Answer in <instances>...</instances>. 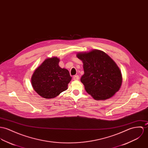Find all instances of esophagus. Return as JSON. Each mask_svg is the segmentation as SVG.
Here are the masks:
<instances>
[{"instance_id": "1", "label": "esophagus", "mask_w": 148, "mask_h": 148, "mask_svg": "<svg viewBox=\"0 0 148 148\" xmlns=\"http://www.w3.org/2000/svg\"><path fill=\"white\" fill-rule=\"evenodd\" d=\"M73 80H79V76L78 75H75L73 76Z\"/></svg>"}]
</instances>
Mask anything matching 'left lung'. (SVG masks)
Instances as JSON below:
<instances>
[{
  "mask_svg": "<svg viewBox=\"0 0 148 148\" xmlns=\"http://www.w3.org/2000/svg\"><path fill=\"white\" fill-rule=\"evenodd\" d=\"M84 74L81 78L85 89L95 100H106L119 91L122 84L121 71L105 52L93 49L78 53Z\"/></svg>",
  "mask_w": 148,
  "mask_h": 148,
  "instance_id": "8db88e82",
  "label": "left lung"
}]
</instances>
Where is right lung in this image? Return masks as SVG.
<instances>
[{
	"label": "right lung",
	"instance_id": "right-lung-1",
	"mask_svg": "<svg viewBox=\"0 0 148 148\" xmlns=\"http://www.w3.org/2000/svg\"><path fill=\"white\" fill-rule=\"evenodd\" d=\"M59 62L55 56L46 59L32 76L33 88L43 98H54L68 89L72 77L67 69L59 66Z\"/></svg>",
	"mask_w": 148,
	"mask_h": 148
}]
</instances>
